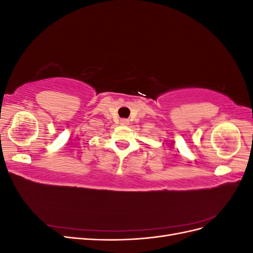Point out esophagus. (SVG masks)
I'll list each match as a JSON object with an SVG mask.
<instances>
[{
  "label": "esophagus",
  "instance_id": "1",
  "mask_svg": "<svg viewBox=\"0 0 253 253\" xmlns=\"http://www.w3.org/2000/svg\"><path fill=\"white\" fill-rule=\"evenodd\" d=\"M128 124H129V121H128L127 119H121V120H120V125H121V126H128Z\"/></svg>",
  "mask_w": 253,
  "mask_h": 253
}]
</instances>
